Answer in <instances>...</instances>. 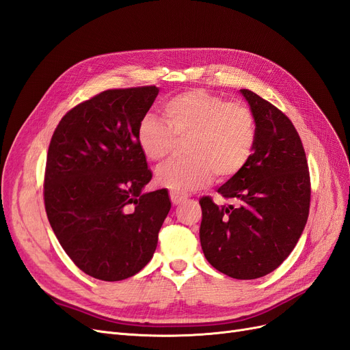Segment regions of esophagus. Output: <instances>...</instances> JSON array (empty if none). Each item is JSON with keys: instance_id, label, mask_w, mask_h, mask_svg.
<instances>
[{"instance_id": "1", "label": "esophagus", "mask_w": 350, "mask_h": 350, "mask_svg": "<svg viewBox=\"0 0 350 350\" xmlns=\"http://www.w3.org/2000/svg\"><path fill=\"white\" fill-rule=\"evenodd\" d=\"M185 198H187V196H184V194H178V193H174V191L171 193V201H172L174 206H178Z\"/></svg>"}]
</instances>
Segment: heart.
Masks as SVG:
<instances>
[{
	"label": "heart",
	"instance_id": "1",
	"mask_svg": "<svg viewBox=\"0 0 350 350\" xmlns=\"http://www.w3.org/2000/svg\"><path fill=\"white\" fill-rule=\"evenodd\" d=\"M166 122L147 113L139 122L137 142L143 154L161 162L178 142L188 154L167 162L156 181L174 193H185L219 178L237 175L248 163L257 140V124L247 105L228 102L220 94L191 89L175 94L163 105Z\"/></svg>",
	"mask_w": 350,
	"mask_h": 350
}]
</instances>
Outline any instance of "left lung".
Returning <instances> with one entry per match:
<instances>
[{
	"instance_id": "obj_1",
	"label": "left lung",
	"mask_w": 350,
	"mask_h": 350,
	"mask_svg": "<svg viewBox=\"0 0 350 350\" xmlns=\"http://www.w3.org/2000/svg\"><path fill=\"white\" fill-rule=\"evenodd\" d=\"M239 92L256 118V146L248 163L217 189L235 206L200 200V242L216 270L251 280L276 270L295 248L308 219L311 184L291 120L254 92Z\"/></svg>"
}]
</instances>
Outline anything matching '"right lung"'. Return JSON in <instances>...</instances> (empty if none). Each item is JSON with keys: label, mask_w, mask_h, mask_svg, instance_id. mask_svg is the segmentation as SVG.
<instances>
[{"label": "right lung", "mask_w": 350, "mask_h": 350, "mask_svg": "<svg viewBox=\"0 0 350 350\" xmlns=\"http://www.w3.org/2000/svg\"><path fill=\"white\" fill-rule=\"evenodd\" d=\"M157 93L156 86L105 90L62 116L51 139L46 216L67 256L94 279L139 273L171 210L166 189L143 191L152 171L137 142Z\"/></svg>", "instance_id": "1"}]
</instances>
